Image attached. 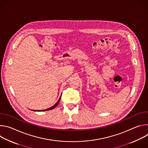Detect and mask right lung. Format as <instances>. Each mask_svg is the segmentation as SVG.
Returning <instances> with one entry per match:
<instances>
[{"mask_svg": "<svg viewBox=\"0 0 148 148\" xmlns=\"http://www.w3.org/2000/svg\"><path fill=\"white\" fill-rule=\"evenodd\" d=\"M61 97H61H60V98L58 99V100L57 101V102L53 105V106H52L51 107H50V108H47V109H46V110H33V111H48V110H53V109H54V108H56V107H57V105L58 104V103H59V102H60V101Z\"/></svg>", "mask_w": 148, "mask_h": 148, "instance_id": "obj_1", "label": "right lung"}]
</instances>
